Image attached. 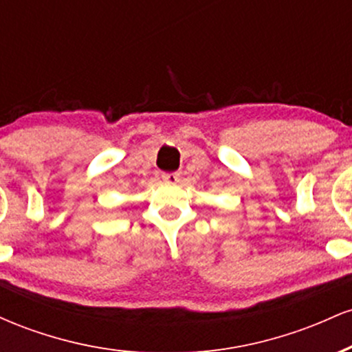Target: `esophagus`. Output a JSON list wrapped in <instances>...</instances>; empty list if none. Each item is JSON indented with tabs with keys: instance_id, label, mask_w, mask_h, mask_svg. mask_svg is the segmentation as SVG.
Instances as JSON below:
<instances>
[{
	"instance_id": "34e87169",
	"label": "esophagus",
	"mask_w": 352,
	"mask_h": 352,
	"mask_svg": "<svg viewBox=\"0 0 352 352\" xmlns=\"http://www.w3.org/2000/svg\"><path fill=\"white\" fill-rule=\"evenodd\" d=\"M162 179L164 182H167V184H177V182L180 180V175L175 172H170V173H164Z\"/></svg>"
}]
</instances>
